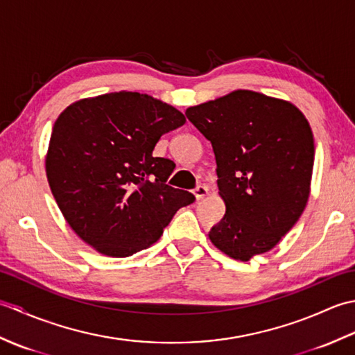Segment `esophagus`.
<instances>
[{"instance_id": "1", "label": "esophagus", "mask_w": 355, "mask_h": 355, "mask_svg": "<svg viewBox=\"0 0 355 355\" xmlns=\"http://www.w3.org/2000/svg\"><path fill=\"white\" fill-rule=\"evenodd\" d=\"M207 193H209V189H207L206 186H197V187H195V191H193L195 198H197L198 201H200V200H202V198H205Z\"/></svg>"}]
</instances>
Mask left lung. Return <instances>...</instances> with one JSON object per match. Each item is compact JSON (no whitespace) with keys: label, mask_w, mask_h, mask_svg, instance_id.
Segmentation results:
<instances>
[{"label":"left lung","mask_w":355,"mask_h":355,"mask_svg":"<svg viewBox=\"0 0 355 355\" xmlns=\"http://www.w3.org/2000/svg\"><path fill=\"white\" fill-rule=\"evenodd\" d=\"M212 143L223 220L212 244L238 261L271 250L302 215L310 197L314 139L293 103L236 89L186 110Z\"/></svg>","instance_id":"8db88e82"}]
</instances>
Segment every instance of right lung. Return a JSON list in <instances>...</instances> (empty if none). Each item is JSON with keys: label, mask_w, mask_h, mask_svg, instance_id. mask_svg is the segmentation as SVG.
<instances>
[{"label": "right lung", "mask_w": 355, "mask_h": 355, "mask_svg": "<svg viewBox=\"0 0 355 355\" xmlns=\"http://www.w3.org/2000/svg\"><path fill=\"white\" fill-rule=\"evenodd\" d=\"M186 123L171 105L119 92L71 103L53 126L45 172L70 227L97 252L125 258L153 245L195 201L166 184L175 164L154 157L163 134Z\"/></svg>", "instance_id": "obj_1"}]
</instances>
